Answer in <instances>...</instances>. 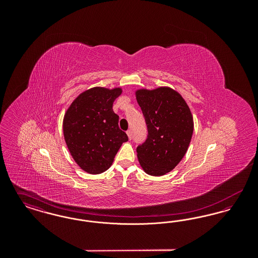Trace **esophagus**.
<instances>
[{
	"label": "esophagus",
	"instance_id": "esophagus-1",
	"mask_svg": "<svg viewBox=\"0 0 258 258\" xmlns=\"http://www.w3.org/2000/svg\"><path fill=\"white\" fill-rule=\"evenodd\" d=\"M126 135H127L130 139H132V136H133V135H132V131H131V130H128V131L126 132Z\"/></svg>",
	"mask_w": 258,
	"mask_h": 258
}]
</instances>
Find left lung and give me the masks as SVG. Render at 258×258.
<instances>
[{"mask_svg": "<svg viewBox=\"0 0 258 258\" xmlns=\"http://www.w3.org/2000/svg\"><path fill=\"white\" fill-rule=\"evenodd\" d=\"M136 99L147 124V139L136 148L143 170L152 176L171 171L184 158L194 119L182 96L168 87L138 90Z\"/></svg>", "mask_w": 258, "mask_h": 258, "instance_id": "8db88e82", "label": "left lung"}]
</instances>
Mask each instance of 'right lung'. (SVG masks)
I'll list each match as a JSON object with an SVG mask.
<instances>
[{
  "instance_id": "add662e5",
  "label": "right lung",
  "mask_w": 258,
  "mask_h": 258,
  "mask_svg": "<svg viewBox=\"0 0 258 258\" xmlns=\"http://www.w3.org/2000/svg\"><path fill=\"white\" fill-rule=\"evenodd\" d=\"M121 88L95 87L75 98L62 122L67 146L75 162L90 174L106 171L126 134L119 127V116L112 109Z\"/></svg>"
}]
</instances>
